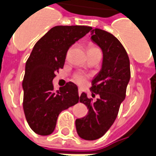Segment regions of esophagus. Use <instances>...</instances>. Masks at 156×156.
Instances as JSON below:
<instances>
[{
  "label": "esophagus",
  "mask_w": 156,
  "mask_h": 156,
  "mask_svg": "<svg viewBox=\"0 0 156 156\" xmlns=\"http://www.w3.org/2000/svg\"><path fill=\"white\" fill-rule=\"evenodd\" d=\"M81 93H82V89L81 88H79V89H78V95L80 96L81 95Z\"/></svg>",
  "instance_id": "obj_1"
}]
</instances>
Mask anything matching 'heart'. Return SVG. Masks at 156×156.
Listing matches in <instances>:
<instances>
[{"instance_id":"heart-1","label":"heart","mask_w":156,"mask_h":156,"mask_svg":"<svg viewBox=\"0 0 156 156\" xmlns=\"http://www.w3.org/2000/svg\"><path fill=\"white\" fill-rule=\"evenodd\" d=\"M91 49H98L97 47L93 45H90L89 46V49L88 50H91ZM74 79L75 81L77 82L78 84L80 85H84V84L87 83V76L85 74H83V73H78L74 76Z\"/></svg>"}]
</instances>
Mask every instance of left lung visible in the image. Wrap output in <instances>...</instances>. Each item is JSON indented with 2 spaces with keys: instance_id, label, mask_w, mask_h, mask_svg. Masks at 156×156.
<instances>
[{
  "instance_id": "1",
  "label": "left lung",
  "mask_w": 156,
  "mask_h": 156,
  "mask_svg": "<svg viewBox=\"0 0 156 156\" xmlns=\"http://www.w3.org/2000/svg\"><path fill=\"white\" fill-rule=\"evenodd\" d=\"M91 40L102 51L101 68L90 87L92 95L98 94L99 98L92 101L87 93H82L79 101L87 106L88 112L75 122L78 135L87 140L99 139L112 126L131 78L127 53L113 34L94 29L91 31Z\"/></svg>"
}]
</instances>
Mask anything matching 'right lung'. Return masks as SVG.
<instances>
[{"mask_svg":"<svg viewBox=\"0 0 156 156\" xmlns=\"http://www.w3.org/2000/svg\"><path fill=\"white\" fill-rule=\"evenodd\" d=\"M91 30L92 27L83 25H58L34 44L25 63L23 108L30 127L38 135H50L61 112L78 102L76 84L69 82L55 91L52 82L64 65L70 46Z\"/></svg>","mask_w":156,"mask_h":156,"instance_id":"1","label":"right lung"}]
</instances>
